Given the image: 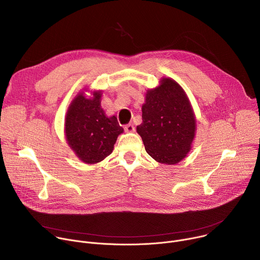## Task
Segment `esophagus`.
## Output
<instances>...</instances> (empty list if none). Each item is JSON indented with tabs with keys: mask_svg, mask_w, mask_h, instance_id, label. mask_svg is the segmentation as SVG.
I'll use <instances>...</instances> for the list:
<instances>
[{
	"mask_svg": "<svg viewBox=\"0 0 260 260\" xmlns=\"http://www.w3.org/2000/svg\"><path fill=\"white\" fill-rule=\"evenodd\" d=\"M123 128H124V131H125V132H127V133H128V132H134V131H135V126H134L132 123L125 124Z\"/></svg>",
	"mask_w": 260,
	"mask_h": 260,
	"instance_id": "34e87169",
	"label": "esophagus"
}]
</instances>
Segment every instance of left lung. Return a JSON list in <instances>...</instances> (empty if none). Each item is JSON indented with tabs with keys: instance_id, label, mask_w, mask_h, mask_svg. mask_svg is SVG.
Returning <instances> with one entry per match:
<instances>
[{
	"instance_id": "obj_1",
	"label": "left lung",
	"mask_w": 260,
	"mask_h": 260,
	"mask_svg": "<svg viewBox=\"0 0 260 260\" xmlns=\"http://www.w3.org/2000/svg\"><path fill=\"white\" fill-rule=\"evenodd\" d=\"M142 123L137 126L145 150L156 161L174 165L190 150L196 119L181 86L170 78L147 92L142 107Z\"/></svg>"
}]
</instances>
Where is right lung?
<instances>
[{"instance_id": "add662e5", "label": "right lung", "mask_w": 260, "mask_h": 260, "mask_svg": "<svg viewBox=\"0 0 260 260\" xmlns=\"http://www.w3.org/2000/svg\"><path fill=\"white\" fill-rule=\"evenodd\" d=\"M122 132L115 116L105 115L100 92H95L92 99L80 93L69 107L66 117L67 141L86 164L99 162L112 153L117 137Z\"/></svg>"}]
</instances>
